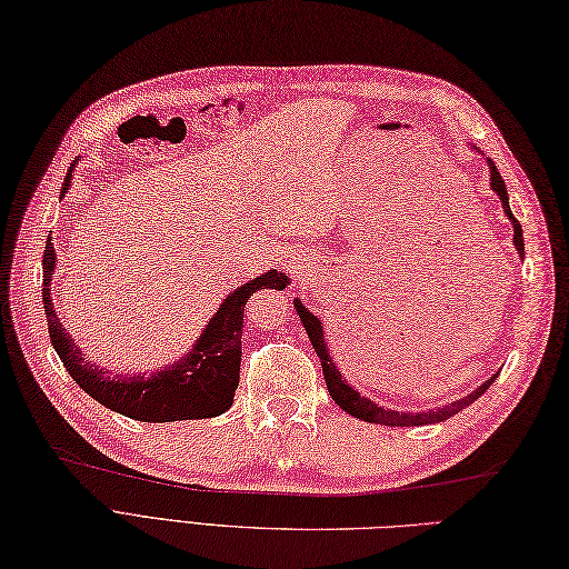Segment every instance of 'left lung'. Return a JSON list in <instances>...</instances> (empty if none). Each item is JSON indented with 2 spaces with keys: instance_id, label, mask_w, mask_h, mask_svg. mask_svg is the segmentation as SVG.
<instances>
[{
  "instance_id": "8db88e82",
  "label": "left lung",
  "mask_w": 569,
  "mask_h": 569,
  "mask_svg": "<svg viewBox=\"0 0 569 569\" xmlns=\"http://www.w3.org/2000/svg\"><path fill=\"white\" fill-rule=\"evenodd\" d=\"M488 163H490V186H492V190H495L497 196H500V200H502L505 214L511 219V227H515V246H517V251L523 256V233H521V224L517 221V217L511 214V210H509L507 186H505V180H502L500 171H497V166L492 163V159H488ZM295 309H297V313H299V318H301L303 328H307V332H309V338H311V345H313V350H316L318 359H321L328 393L332 396V400H336V403H338L345 412H350V415H355V418L365 420V422L389 425V427H418V425H429V422H441V420L451 418V415L461 412L463 408H468L470 403H473V400H478L485 391L490 389L495 377H497V373H495V377H490L488 381H485V383L480 386V389H476L473 393L461 398V400H453V403H449V406H445V408H437V410H429V412H398V410H386V408H381V406H377V403H371L369 398H362V396H359V393L352 389V386H348V381H345V379L340 377V371L336 369V362H332L330 355H328L321 321H318V318H316L311 311L303 309L299 301H295Z\"/></svg>"
}]
</instances>
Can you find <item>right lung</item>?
Returning <instances> with one entry per match:
<instances>
[{
    "instance_id": "right-lung-1",
    "label": "right lung",
    "mask_w": 569,
    "mask_h": 569,
    "mask_svg": "<svg viewBox=\"0 0 569 569\" xmlns=\"http://www.w3.org/2000/svg\"><path fill=\"white\" fill-rule=\"evenodd\" d=\"M72 169V166H69ZM69 186V173L64 188ZM48 239L43 253V307L54 352L60 355L81 391H87L101 406L116 410L124 418L140 422H173L217 418L231 408L233 393L239 389L241 369V330L243 309L258 289H284L287 274L270 270L224 299L221 309L204 328L192 352L176 367L159 373H137V377H110L108 371L84 362L74 340L62 328L52 307L50 282L54 272V248Z\"/></svg>"
}]
</instances>
